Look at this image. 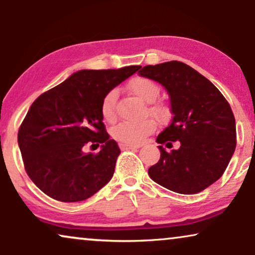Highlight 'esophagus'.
<instances>
[{"label": "esophagus", "mask_w": 255, "mask_h": 255, "mask_svg": "<svg viewBox=\"0 0 255 255\" xmlns=\"http://www.w3.org/2000/svg\"><path fill=\"white\" fill-rule=\"evenodd\" d=\"M140 144H125L120 143V149L121 150H137L140 148Z\"/></svg>", "instance_id": "esophagus-1"}]
</instances>
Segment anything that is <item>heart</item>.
I'll return each mask as SVG.
<instances>
[{
  "instance_id": "obj_1",
  "label": "heart",
  "mask_w": 255,
  "mask_h": 255,
  "mask_svg": "<svg viewBox=\"0 0 255 255\" xmlns=\"http://www.w3.org/2000/svg\"><path fill=\"white\" fill-rule=\"evenodd\" d=\"M128 90L144 103H151L148 111L157 120H162L167 115V108L161 103H152L159 94L158 85L145 77H134L128 83ZM117 98L118 92L111 90L105 94L100 104V113L104 120L113 121L117 117ZM155 129L154 121L144 119L141 121H124L112 129V135L117 141L125 144H140L149 134Z\"/></svg>"
}]
</instances>
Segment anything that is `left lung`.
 Here are the masks:
<instances>
[{"mask_svg": "<svg viewBox=\"0 0 255 255\" xmlns=\"http://www.w3.org/2000/svg\"><path fill=\"white\" fill-rule=\"evenodd\" d=\"M142 77L162 84L170 97L172 119L156 142L178 141L177 150L161 151L149 168L152 181L177 193L201 192L222 177L237 145L236 119L220 91L204 76L177 60L147 65Z\"/></svg>", "mask_w": 255, "mask_h": 255, "instance_id": "8db88e82", "label": "left lung"}]
</instances>
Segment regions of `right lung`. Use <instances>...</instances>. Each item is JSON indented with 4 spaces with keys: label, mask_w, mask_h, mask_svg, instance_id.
Returning a JSON list of instances; mask_svg holds the SVG:
<instances>
[{
    "label": "right lung",
    "mask_w": 255,
    "mask_h": 255,
    "mask_svg": "<svg viewBox=\"0 0 255 255\" xmlns=\"http://www.w3.org/2000/svg\"><path fill=\"white\" fill-rule=\"evenodd\" d=\"M140 69L81 70L33 101L17 140L26 174L45 195L80 202L113 177L120 149L107 133L100 104L108 91ZM86 144H101L102 150L85 154Z\"/></svg>",
    "instance_id": "right-lung-1"
}]
</instances>
